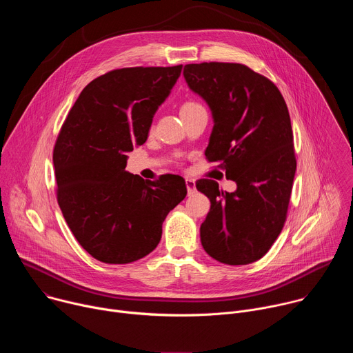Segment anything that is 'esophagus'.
I'll return each mask as SVG.
<instances>
[{"label":"esophagus","instance_id":"1","mask_svg":"<svg viewBox=\"0 0 353 353\" xmlns=\"http://www.w3.org/2000/svg\"><path fill=\"white\" fill-rule=\"evenodd\" d=\"M185 185H187L188 195H191L195 191V181L192 179H185Z\"/></svg>","mask_w":353,"mask_h":353}]
</instances>
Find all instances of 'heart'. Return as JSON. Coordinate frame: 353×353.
I'll list each match as a JSON object with an SVG mask.
<instances>
[{"label": "heart", "mask_w": 353, "mask_h": 353, "mask_svg": "<svg viewBox=\"0 0 353 353\" xmlns=\"http://www.w3.org/2000/svg\"><path fill=\"white\" fill-rule=\"evenodd\" d=\"M201 108V105L198 102H195V100H185V102L181 105L180 108V113H185V112H191L194 109H198Z\"/></svg>", "instance_id": "b5f03b06"}]
</instances>
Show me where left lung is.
<instances>
[{
  "label": "left lung",
  "mask_w": 353,
  "mask_h": 353,
  "mask_svg": "<svg viewBox=\"0 0 353 353\" xmlns=\"http://www.w3.org/2000/svg\"><path fill=\"white\" fill-rule=\"evenodd\" d=\"M183 75L212 112L205 157L237 185L228 192L215 180L195 183L211 201L199 229L201 244L219 263H254L285 225L296 172L285 99L268 78L243 64H187Z\"/></svg>",
  "instance_id": "obj_1"
}]
</instances>
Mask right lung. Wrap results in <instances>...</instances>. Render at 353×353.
I'll return each mask as SVG.
<instances>
[{
  "label": "right lung",
  "instance_id": "right-lung-1",
  "mask_svg": "<svg viewBox=\"0 0 353 353\" xmlns=\"http://www.w3.org/2000/svg\"><path fill=\"white\" fill-rule=\"evenodd\" d=\"M183 65L113 70L88 83L57 137L53 162L64 219L88 253L128 264L154 251L168 214L187 195L180 176L125 172Z\"/></svg>",
  "mask_w": 353,
  "mask_h": 353
}]
</instances>
